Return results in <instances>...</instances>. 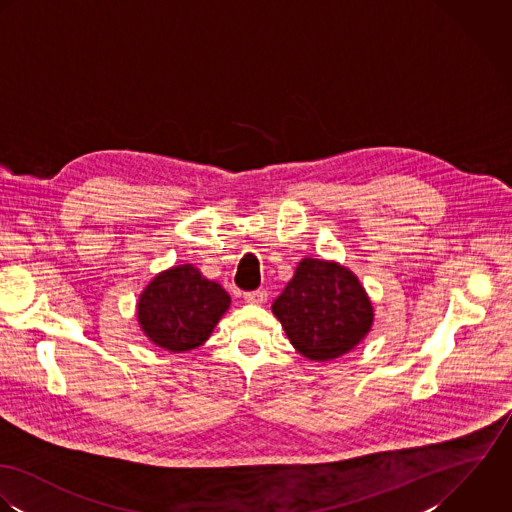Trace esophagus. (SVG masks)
<instances>
[{"instance_id": "esophagus-1", "label": "esophagus", "mask_w": 512, "mask_h": 512, "mask_svg": "<svg viewBox=\"0 0 512 512\" xmlns=\"http://www.w3.org/2000/svg\"><path fill=\"white\" fill-rule=\"evenodd\" d=\"M243 299H245V303H249V305H263V303H267V291H263V289H259V291H249V293L243 295Z\"/></svg>"}]
</instances>
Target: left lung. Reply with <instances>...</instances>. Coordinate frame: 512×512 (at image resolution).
Wrapping results in <instances>:
<instances>
[{
	"label": "left lung",
	"instance_id": "8db88e82",
	"mask_svg": "<svg viewBox=\"0 0 512 512\" xmlns=\"http://www.w3.org/2000/svg\"><path fill=\"white\" fill-rule=\"evenodd\" d=\"M291 344L308 360H334L364 340L374 308L358 277L346 267L303 259L273 303Z\"/></svg>",
	"mask_w": 512,
	"mask_h": 512
}]
</instances>
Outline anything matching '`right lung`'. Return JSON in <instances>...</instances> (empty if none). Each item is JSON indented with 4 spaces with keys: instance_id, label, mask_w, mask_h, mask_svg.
Masks as SVG:
<instances>
[{
    "instance_id": "obj_1",
    "label": "right lung",
    "mask_w": 512,
    "mask_h": 512,
    "mask_svg": "<svg viewBox=\"0 0 512 512\" xmlns=\"http://www.w3.org/2000/svg\"><path fill=\"white\" fill-rule=\"evenodd\" d=\"M229 303L221 285L205 279L194 265H178L148 283L136 316L156 346L186 352L204 344Z\"/></svg>"
}]
</instances>
